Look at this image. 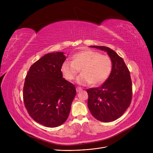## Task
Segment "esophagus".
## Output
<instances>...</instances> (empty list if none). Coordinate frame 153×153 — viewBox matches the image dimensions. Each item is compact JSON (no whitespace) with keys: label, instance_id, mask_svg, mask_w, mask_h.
<instances>
[{"label":"esophagus","instance_id":"34e87169","mask_svg":"<svg viewBox=\"0 0 153 153\" xmlns=\"http://www.w3.org/2000/svg\"><path fill=\"white\" fill-rule=\"evenodd\" d=\"M82 89L81 87H77L76 88V91H77V92H80L81 91H82Z\"/></svg>","mask_w":153,"mask_h":153}]
</instances>
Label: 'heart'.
Segmentation results:
<instances>
[{"mask_svg":"<svg viewBox=\"0 0 153 153\" xmlns=\"http://www.w3.org/2000/svg\"><path fill=\"white\" fill-rule=\"evenodd\" d=\"M79 69L82 74L76 79L77 84L86 85L92 83L99 85L105 82L110 76L112 62L108 56L91 50H85L75 54L72 61H64L61 67L64 77L69 81L75 78Z\"/></svg>","mask_w":153,"mask_h":153,"instance_id":"obj_1","label":"heart"}]
</instances>
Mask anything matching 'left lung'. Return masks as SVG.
I'll list each match as a JSON object with an SVG mask.
<instances>
[{
	"instance_id": "left-lung-1",
	"label": "left lung",
	"mask_w": 153,
	"mask_h": 153,
	"mask_svg": "<svg viewBox=\"0 0 153 153\" xmlns=\"http://www.w3.org/2000/svg\"><path fill=\"white\" fill-rule=\"evenodd\" d=\"M90 47L107 53L112 62V69L103 85L87 90L88 108L99 121L110 122L121 117L130 105L132 82L130 72L123 58L110 48L101 46Z\"/></svg>"
}]
</instances>
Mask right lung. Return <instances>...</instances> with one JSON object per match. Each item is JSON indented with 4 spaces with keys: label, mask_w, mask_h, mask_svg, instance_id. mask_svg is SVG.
<instances>
[{
    "label": "right lung",
    "mask_w": 153,
    "mask_h": 153,
    "mask_svg": "<svg viewBox=\"0 0 153 153\" xmlns=\"http://www.w3.org/2000/svg\"><path fill=\"white\" fill-rule=\"evenodd\" d=\"M63 52L44 55L30 67L23 87V100L30 117L46 127L66 121L76 95L75 86L62 77Z\"/></svg>",
    "instance_id": "add662e5"
}]
</instances>
